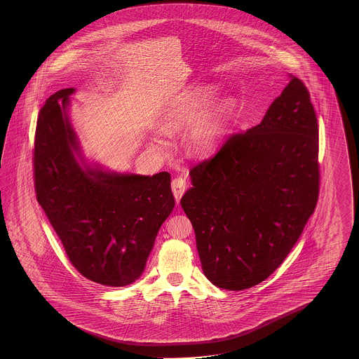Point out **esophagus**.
<instances>
[{
	"label": "esophagus",
	"instance_id": "1",
	"mask_svg": "<svg viewBox=\"0 0 359 359\" xmlns=\"http://www.w3.org/2000/svg\"><path fill=\"white\" fill-rule=\"evenodd\" d=\"M170 186H172V192H173V195H175V198H176L177 200H178V198H181V196L184 194V191L187 190V182H186V178L182 176L173 178Z\"/></svg>",
	"mask_w": 359,
	"mask_h": 359
}]
</instances>
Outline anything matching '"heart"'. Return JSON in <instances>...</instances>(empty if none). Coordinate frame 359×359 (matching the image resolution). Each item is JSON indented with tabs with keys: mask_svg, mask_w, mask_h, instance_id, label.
Instances as JSON below:
<instances>
[{
	"mask_svg": "<svg viewBox=\"0 0 359 359\" xmlns=\"http://www.w3.org/2000/svg\"><path fill=\"white\" fill-rule=\"evenodd\" d=\"M217 93L218 88L215 86L206 84L184 95L163 114V130L173 133L186 128L192 122L189 130L191 149L198 154L210 153L223 136L236 109L233 100L224 99L205 112L203 110L209 107Z\"/></svg>",
	"mask_w": 359,
	"mask_h": 359,
	"instance_id": "b5f03b06",
	"label": "heart"
}]
</instances>
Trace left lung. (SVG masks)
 <instances>
[{"instance_id": "obj_1", "label": "left lung", "mask_w": 359, "mask_h": 359, "mask_svg": "<svg viewBox=\"0 0 359 359\" xmlns=\"http://www.w3.org/2000/svg\"><path fill=\"white\" fill-rule=\"evenodd\" d=\"M181 198L206 278L240 291L264 281L297 244L320 192L318 124L291 76L263 121L190 170Z\"/></svg>"}]
</instances>
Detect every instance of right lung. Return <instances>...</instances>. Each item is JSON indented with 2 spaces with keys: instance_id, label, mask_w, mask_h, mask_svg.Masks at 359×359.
<instances>
[{
  "instance_id": "add662e5",
  "label": "right lung",
  "mask_w": 359,
  "mask_h": 359,
  "mask_svg": "<svg viewBox=\"0 0 359 359\" xmlns=\"http://www.w3.org/2000/svg\"><path fill=\"white\" fill-rule=\"evenodd\" d=\"M73 92H56L39 110L33 150L36 196L73 267L93 283L122 287L142 275L158 231L173 210L170 175L81 167L67 115Z\"/></svg>"
}]
</instances>
